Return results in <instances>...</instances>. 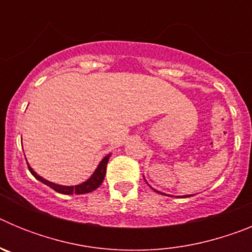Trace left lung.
<instances>
[{
  "label": "left lung",
  "mask_w": 252,
  "mask_h": 252,
  "mask_svg": "<svg viewBox=\"0 0 252 252\" xmlns=\"http://www.w3.org/2000/svg\"><path fill=\"white\" fill-rule=\"evenodd\" d=\"M154 190H155V189H154ZM155 192H158V190H155ZM158 193H160V192H158ZM160 194H164V193H160ZM184 197H187V195H184ZM188 197H190V195H188Z\"/></svg>",
  "instance_id": "left-lung-1"
}]
</instances>
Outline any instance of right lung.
<instances>
[{
  "instance_id": "add662e5",
  "label": "right lung",
  "mask_w": 252,
  "mask_h": 252,
  "mask_svg": "<svg viewBox=\"0 0 252 252\" xmlns=\"http://www.w3.org/2000/svg\"><path fill=\"white\" fill-rule=\"evenodd\" d=\"M111 154L106 155V157L102 159V161L99 162L97 169L94 170L92 175H91L90 179H87L86 182H83L82 184H78V186H59V184H55V183H51L49 180L44 179L41 178L40 175H37L32 168L28 164L29 166V170L37 180H40L41 183L46 184L48 187H50L51 189H54L55 192L58 193H62V194H86V193H90L93 192L94 189L98 188L99 186L102 184L104 179V175H106V168H107V162H108V159H110Z\"/></svg>"
}]
</instances>
